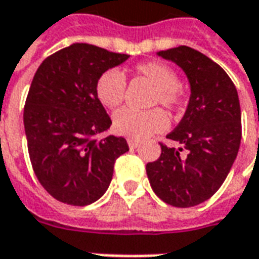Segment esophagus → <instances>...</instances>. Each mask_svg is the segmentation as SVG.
<instances>
[{
  "mask_svg": "<svg viewBox=\"0 0 259 259\" xmlns=\"http://www.w3.org/2000/svg\"><path fill=\"white\" fill-rule=\"evenodd\" d=\"M127 144H129L130 148H137L139 144H140V141L135 140V139H127Z\"/></svg>",
  "mask_w": 259,
  "mask_h": 259,
  "instance_id": "esophagus-1",
  "label": "esophagus"
}]
</instances>
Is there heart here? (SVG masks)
Masks as SVG:
<instances>
[{"label":"heart","instance_id":"obj_1","mask_svg":"<svg viewBox=\"0 0 259 259\" xmlns=\"http://www.w3.org/2000/svg\"><path fill=\"white\" fill-rule=\"evenodd\" d=\"M137 73L146 77L154 87L155 94L152 105L161 104L175 109L183 100L179 79L174 69L159 61H148L136 66ZM126 90V79L118 69H109L97 79L96 94L104 107L115 108L122 104ZM168 118L161 109L136 111L132 108L119 109L113 115V129L116 133L130 139H146L168 127Z\"/></svg>","mask_w":259,"mask_h":259}]
</instances>
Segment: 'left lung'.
<instances>
[{"mask_svg":"<svg viewBox=\"0 0 259 259\" xmlns=\"http://www.w3.org/2000/svg\"><path fill=\"white\" fill-rule=\"evenodd\" d=\"M187 76L190 98L179 124L166 137L179 148L161 144L157 161L146 170L154 193L169 205L189 208L215 194L237 157L241 111L237 90L212 59L180 46L158 51Z\"/></svg>","mask_w":259,"mask_h":259,"instance_id":"left-lung-1","label":"left lung"}]
</instances>
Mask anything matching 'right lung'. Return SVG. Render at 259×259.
<instances>
[{"instance_id":"obj_1","label":"right lung","mask_w":259,"mask_h":259,"mask_svg":"<svg viewBox=\"0 0 259 259\" xmlns=\"http://www.w3.org/2000/svg\"><path fill=\"white\" fill-rule=\"evenodd\" d=\"M129 57L74 42L37 69L23 123L31 166L55 200L83 206L101 198L111 185L116 158L129 151L123 137H94L112 124L97 98V79Z\"/></svg>"}]
</instances>
